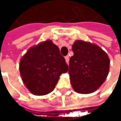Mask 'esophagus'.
Returning <instances> with one entry per match:
<instances>
[{
  "label": "esophagus",
  "mask_w": 121,
  "mask_h": 121,
  "mask_svg": "<svg viewBox=\"0 0 121 121\" xmlns=\"http://www.w3.org/2000/svg\"><path fill=\"white\" fill-rule=\"evenodd\" d=\"M65 60H66V62L67 63V64H69V56L65 57Z\"/></svg>",
  "instance_id": "34e87169"
}]
</instances>
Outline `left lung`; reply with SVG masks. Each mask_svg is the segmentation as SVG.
<instances>
[{
	"label": "left lung",
	"mask_w": 121,
	"mask_h": 121,
	"mask_svg": "<svg viewBox=\"0 0 121 121\" xmlns=\"http://www.w3.org/2000/svg\"><path fill=\"white\" fill-rule=\"evenodd\" d=\"M72 50L69 73L73 89L80 94L96 91L109 74L108 55L97 45L81 40L74 42Z\"/></svg>",
	"instance_id": "8db88e82"
}]
</instances>
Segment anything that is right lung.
<instances>
[{
    "instance_id": "add662e5",
    "label": "right lung",
    "mask_w": 121,
    "mask_h": 121,
    "mask_svg": "<svg viewBox=\"0 0 121 121\" xmlns=\"http://www.w3.org/2000/svg\"><path fill=\"white\" fill-rule=\"evenodd\" d=\"M69 66L59 48L47 40L30 48L19 62V72L26 88L35 95L51 92L61 73L68 71Z\"/></svg>"
}]
</instances>
